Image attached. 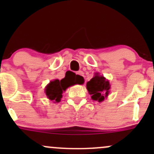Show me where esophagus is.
<instances>
[{"mask_svg":"<svg viewBox=\"0 0 154 154\" xmlns=\"http://www.w3.org/2000/svg\"><path fill=\"white\" fill-rule=\"evenodd\" d=\"M77 74L79 76V78L80 79H85L84 73H83L82 71H79L77 73Z\"/></svg>","mask_w":154,"mask_h":154,"instance_id":"esophagus-1","label":"esophagus"}]
</instances>
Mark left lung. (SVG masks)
<instances>
[{
    "label": "left lung",
    "instance_id": "left-lung-1",
    "mask_svg": "<svg viewBox=\"0 0 154 154\" xmlns=\"http://www.w3.org/2000/svg\"><path fill=\"white\" fill-rule=\"evenodd\" d=\"M86 88L88 93L91 94L92 100L102 102L109 93L110 84L109 80L103 76L99 75L98 73H97L94 77L87 82Z\"/></svg>",
    "mask_w": 154,
    "mask_h": 154
}]
</instances>
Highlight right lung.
<instances>
[{
	"label": "right lung",
	"instance_id": "right-lung-1",
	"mask_svg": "<svg viewBox=\"0 0 154 154\" xmlns=\"http://www.w3.org/2000/svg\"><path fill=\"white\" fill-rule=\"evenodd\" d=\"M74 77V76H73ZM83 84L84 83V79H80L77 76L74 77H66L62 79L61 80H54L50 82L49 84L45 87V94L48 98L53 100L54 103H58L63 97V92L66 90L69 86H74L77 83Z\"/></svg>",
	"mask_w": 154,
	"mask_h": 154
}]
</instances>
